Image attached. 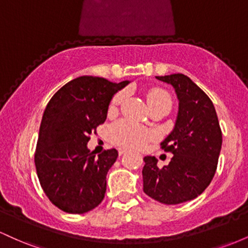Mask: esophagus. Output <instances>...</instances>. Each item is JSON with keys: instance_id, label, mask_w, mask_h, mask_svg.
Returning <instances> with one entry per match:
<instances>
[{"instance_id": "34e87169", "label": "esophagus", "mask_w": 248, "mask_h": 248, "mask_svg": "<svg viewBox=\"0 0 248 248\" xmlns=\"http://www.w3.org/2000/svg\"><path fill=\"white\" fill-rule=\"evenodd\" d=\"M118 152H119V155H124V154L128 153V149H124V148H119Z\"/></svg>"}]
</instances>
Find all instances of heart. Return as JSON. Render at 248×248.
I'll return each instance as SVG.
<instances>
[{
    "instance_id": "obj_1",
    "label": "heart",
    "mask_w": 248,
    "mask_h": 248,
    "mask_svg": "<svg viewBox=\"0 0 248 248\" xmlns=\"http://www.w3.org/2000/svg\"><path fill=\"white\" fill-rule=\"evenodd\" d=\"M124 92L116 93L112 98V100H110L109 107H108L109 112H115L118 109L119 105L124 101ZM146 99L149 107L156 106V105L160 104L171 105V98H170L169 93L160 87H153L148 90V92L146 93ZM108 136H109L110 142L116 144V146L126 148H141L147 142L153 140L155 138V134L152 130L139 126V124H134V122L120 120L109 127Z\"/></svg>"
}]
</instances>
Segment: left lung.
I'll use <instances>...</instances> for the list:
<instances>
[{"label": "left lung", "mask_w": 248, "mask_h": 248, "mask_svg": "<svg viewBox=\"0 0 248 248\" xmlns=\"http://www.w3.org/2000/svg\"><path fill=\"white\" fill-rule=\"evenodd\" d=\"M172 85L178 98L175 128L161 143L171 161L162 169L155 156L143 158V191L167 205L198 197L211 183L221 149V129L211 99L189 77L175 73L156 77Z\"/></svg>", "instance_id": "1"}]
</instances>
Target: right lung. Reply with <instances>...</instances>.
Wrapping results in <instances>:
<instances>
[{
  "instance_id": "right-lung-1",
  "label": "right lung",
  "mask_w": 248,
  "mask_h": 248,
  "mask_svg": "<svg viewBox=\"0 0 248 248\" xmlns=\"http://www.w3.org/2000/svg\"><path fill=\"white\" fill-rule=\"evenodd\" d=\"M128 82L82 76L65 84L46 105L35 164L45 195L62 211L81 215L104 199L106 175L118 152L105 150L96 157L87 142L106 120L112 96Z\"/></svg>"
}]
</instances>
